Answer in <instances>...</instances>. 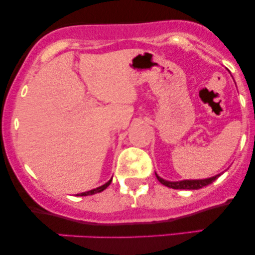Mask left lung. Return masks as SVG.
I'll list each match as a JSON object with an SVG mask.
<instances>
[{
	"label": "left lung",
	"mask_w": 255,
	"mask_h": 255,
	"mask_svg": "<svg viewBox=\"0 0 255 255\" xmlns=\"http://www.w3.org/2000/svg\"><path fill=\"white\" fill-rule=\"evenodd\" d=\"M156 176L158 178L160 183L164 184V186L169 187V188H174V189H199L203 188V187L207 186V184L212 183L216 178L221 176V174L216 175L213 177H209V178H204V180H183V181H176V182H171V181H166L163 180L162 177H159L156 174Z\"/></svg>",
	"instance_id": "1"
}]
</instances>
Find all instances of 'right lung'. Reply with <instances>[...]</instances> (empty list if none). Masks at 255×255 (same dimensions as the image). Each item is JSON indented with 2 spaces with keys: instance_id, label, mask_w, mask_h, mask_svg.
<instances>
[{
  "instance_id": "add662e5",
  "label": "right lung",
  "mask_w": 255,
  "mask_h": 255,
  "mask_svg": "<svg viewBox=\"0 0 255 255\" xmlns=\"http://www.w3.org/2000/svg\"><path fill=\"white\" fill-rule=\"evenodd\" d=\"M111 181H113V178H111V180L108 181V182L105 183V184H103V186L98 187V188L91 189V191H89V192H84V193H80V194H77V195H80V197H86V195H92V194H96V193H101V192H103L104 189L107 188V187L109 186V184L111 183Z\"/></svg>"
}]
</instances>
